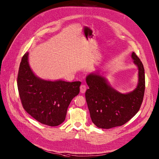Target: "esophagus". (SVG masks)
Returning a JSON list of instances; mask_svg holds the SVG:
<instances>
[{
	"instance_id": "34e87169",
	"label": "esophagus",
	"mask_w": 159,
	"mask_h": 159,
	"mask_svg": "<svg viewBox=\"0 0 159 159\" xmlns=\"http://www.w3.org/2000/svg\"><path fill=\"white\" fill-rule=\"evenodd\" d=\"M86 89H87V87H86V86L85 85H81L80 87V93H82V94H84L85 93V91H86Z\"/></svg>"
}]
</instances>
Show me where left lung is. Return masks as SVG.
Instances as JSON below:
<instances>
[{"instance_id": "8db88e82", "label": "left lung", "mask_w": 159, "mask_h": 159, "mask_svg": "<svg viewBox=\"0 0 159 159\" xmlns=\"http://www.w3.org/2000/svg\"><path fill=\"white\" fill-rule=\"evenodd\" d=\"M131 58L138 66L139 83L133 91L122 94L113 89L104 77L92 73L86 77L89 87L85 99L93 123L98 128L109 129L122 126L139 111L145 88V70L142 62L133 52Z\"/></svg>"}]
</instances>
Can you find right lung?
Returning a JSON list of instances; mask_svg holds the SVG:
<instances>
[{"mask_svg": "<svg viewBox=\"0 0 159 159\" xmlns=\"http://www.w3.org/2000/svg\"><path fill=\"white\" fill-rule=\"evenodd\" d=\"M28 53L22 58L17 75V88L22 107L33 118L50 126L61 124L71 101L80 92V81L43 80L29 65Z\"/></svg>", "mask_w": 159, "mask_h": 159, "instance_id": "1", "label": "right lung"}]
</instances>
